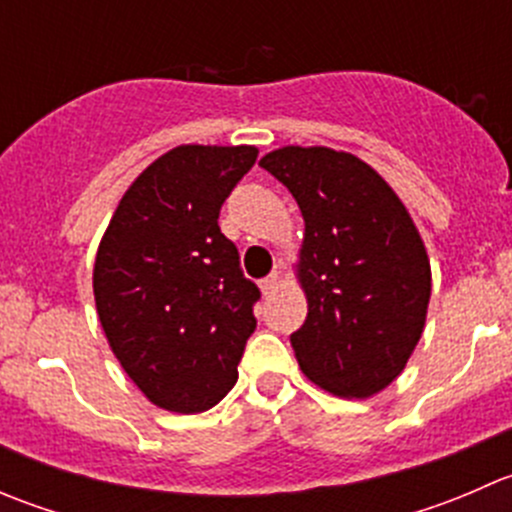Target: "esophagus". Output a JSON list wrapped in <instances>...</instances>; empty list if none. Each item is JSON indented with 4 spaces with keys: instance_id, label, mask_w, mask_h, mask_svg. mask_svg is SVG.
I'll use <instances>...</instances> for the list:
<instances>
[{
    "instance_id": "1",
    "label": "esophagus",
    "mask_w": 512,
    "mask_h": 512,
    "mask_svg": "<svg viewBox=\"0 0 512 512\" xmlns=\"http://www.w3.org/2000/svg\"><path fill=\"white\" fill-rule=\"evenodd\" d=\"M277 285H280V272H270V275L265 277V280L260 282V287H262V292L265 294H270V292H275L277 289Z\"/></svg>"
}]
</instances>
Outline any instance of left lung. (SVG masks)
<instances>
[{
    "label": "left lung",
    "instance_id": "left-lung-1",
    "mask_svg": "<svg viewBox=\"0 0 512 512\" xmlns=\"http://www.w3.org/2000/svg\"><path fill=\"white\" fill-rule=\"evenodd\" d=\"M304 218L307 319L289 337L304 374L366 399L404 371L431 297L426 247L404 203L352 153L287 146L260 160Z\"/></svg>",
    "mask_w": 512,
    "mask_h": 512
}]
</instances>
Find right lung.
Masks as SVG:
<instances>
[{
	"mask_svg": "<svg viewBox=\"0 0 512 512\" xmlns=\"http://www.w3.org/2000/svg\"><path fill=\"white\" fill-rule=\"evenodd\" d=\"M252 146H178L148 165L98 245L94 297L113 354L165 411L200 414L237 381L260 289L242 275L220 208Z\"/></svg>",
	"mask_w": 512,
	"mask_h": 512,
	"instance_id": "add662e5",
	"label": "right lung"
}]
</instances>
